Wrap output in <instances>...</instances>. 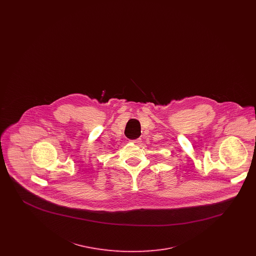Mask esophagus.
<instances>
[{
  "label": "esophagus",
  "instance_id": "esophagus-1",
  "mask_svg": "<svg viewBox=\"0 0 256 256\" xmlns=\"http://www.w3.org/2000/svg\"><path fill=\"white\" fill-rule=\"evenodd\" d=\"M132 142L134 144H135V145H139V144H140V143H141L142 141H141V139H140V138H138V139H135V140H132Z\"/></svg>",
  "mask_w": 256,
  "mask_h": 256
}]
</instances>
